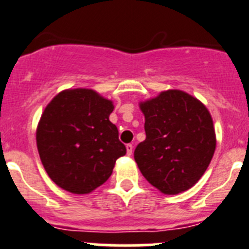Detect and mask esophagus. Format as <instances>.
Masks as SVG:
<instances>
[{"mask_svg":"<svg viewBox=\"0 0 249 249\" xmlns=\"http://www.w3.org/2000/svg\"><path fill=\"white\" fill-rule=\"evenodd\" d=\"M133 149H134L133 144H127V145H126V153H127V155H131V154H133Z\"/></svg>","mask_w":249,"mask_h":249,"instance_id":"1","label":"esophagus"}]
</instances>
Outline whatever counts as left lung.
Listing matches in <instances>:
<instances>
[{
	"label": "left lung",
	"mask_w": 249,
	"mask_h": 249,
	"mask_svg": "<svg viewBox=\"0 0 249 249\" xmlns=\"http://www.w3.org/2000/svg\"><path fill=\"white\" fill-rule=\"evenodd\" d=\"M146 138L134 151L144 178L164 194L193 187L215 150L213 120L207 107L180 90H168L140 104Z\"/></svg>",
	"instance_id": "1"
}]
</instances>
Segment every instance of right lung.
Masks as SVG:
<instances>
[{"mask_svg": "<svg viewBox=\"0 0 249 249\" xmlns=\"http://www.w3.org/2000/svg\"><path fill=\"white\" fill-rule=\"evenodd\" d=\"M110 100L89 89L56 95L41 115L36 133L38 154L49 177L62 189L90 193L111 176L126 154L118 127L109 120Z\"/></svg>", "mask_w": 249, "mask_h": 249, "instance_id": "1", "label": "right lung"}]
</instances>
